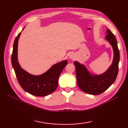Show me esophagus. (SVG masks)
I'll return each instance as SVG.
<instances>
[{
    "label": "esophagus",
    "instance_id": "1",
    "mask_svg": "<svg viewBox=\"0 0 128 128\" xmlns=\"http://www.w3.org/2000/svg\"><path fill=\"white\" fill-rule=\"evenodd\" d=\"M75 54L73 53H70L69 55V58L70 59H74L75 58Z\"/></svg>",
    "mask_w": 128,
    "mask_h": 128
}]
</instances>
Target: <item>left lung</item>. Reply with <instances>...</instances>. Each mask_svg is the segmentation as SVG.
Returning <instances> with one entry per match:
<instances>
[{
  "instance_id": "left-lung-1",
  "label": "left lung",
  "mask_w": 128,
  "mask_h": 128,
  "mask_svg": "<svg viewBox=\"0 0 128 128\" xmlns=\"http://www.w3.org/2000/svg\"><path fill=\"white\" fill-rule=\"evenodd\" d=\"M106 40L112 46L114 53L112 64L104 73L100 75L91 74L84 64L75 61L77 84L79 88L87 94L97 95L103 93L114 82L118 72L119 51L114 35L107 30Z\"/></svg>"
}]
</instances>
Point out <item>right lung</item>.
<instances>
[{"label": "right lung", "instance_id": "add662e5", "mask_svg": "<svg viewBox=\"0 0 128 128\" xmlns=\"http://www.w3.org/2000/svg\"><path fill=\"white\" fill-rule=\"evenodd\" d=\"M21 34V32L19 33L15 40L12 55V66L18 82L21 88L29 94L40 97L47 96L56 89L59 77L68 64L67 60L54 64L47 72L40 75L30 74L21 68L18 62V41Z\"/></svg>", "mask_w": 128, "mask_h": 128}]
</instances>
